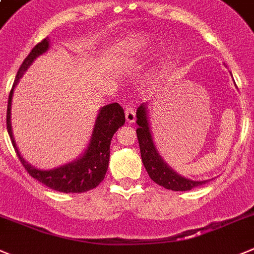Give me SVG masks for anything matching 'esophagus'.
<instances>
[{"label": "esophagus", "instance_id": "esophagus-1", "mask_svg": "<svg viewBox=\"0 0 254 254\" xmlns=\"http://www.w3.org/2000/svg\"><path fill=\"white\" fill-rule=\"evenodd\" d=\"M126 120H127V122L128 123H133L134 121H136V112H134L133 108H131V107H128V108H126Z\"/></svg>", "mask_w": 254, "mask_h": 254}]
</instances>
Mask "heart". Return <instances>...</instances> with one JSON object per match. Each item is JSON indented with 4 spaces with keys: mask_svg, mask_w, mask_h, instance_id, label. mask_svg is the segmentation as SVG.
<instances>
[{
    "mask_svg": "<svg viewBox=\"0 0 254 254\" xmlns=\"http://www.w3.org/2000/svg\"><path fill=\"white\" fill-rule=\"evenodd\" d=\"M153 45V39L148 34H134L125 41V59L129 60L146 54Z\"/></svg>",
    "mask_w": 254,
    "mask_h": 254,
    "instance_id": "1",
    "label": "heart"
}]
</instances>
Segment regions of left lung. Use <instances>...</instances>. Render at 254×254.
<instances>
[{
    "label": "left lung",
    "mask_w": 254,
    "mask_h": 254,
    "mask_svg": "<svg viewBox=\"0 0 254 254\" xmlns=\"http://www.w3.org/2000/svg\"><path fill=\"white\" fill-rule=\"evenodd\" d=\"M147 112V104L145 103L137 108L136 123L138 125V128L136 129V132L139 143V151H141V159H142L143 166H145L148 176L160 186L165 189L174 190V191H188V190H191L196 186L205 184L208 180L195 181L179 175L176 171H174V169H171L164 161L152 139Z\"/></svg>",
    "instance_id": "1"
}]
</instances>
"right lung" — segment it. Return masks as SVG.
I'll return each mask as SVG.
<instances>
[{
  "label": "right lung",
  "instance_id": "1",
  "mask_svg": "<svg viewBox=\"0 0 254 254\" xmlns=\"http://www.w3.org/2000/svg\"><path fill=\"white\" fill-rule=\"evenodd\" d=\"M49 49V39H44L41 43L37 44L27 55L24 63L21 64L17 71L15 81H13L12 89L8 95V104H7V116L6 125L7 132L10 134L11 142L15 147L16 155L21 161L22 166L25 167L27 173L40 181L41 184L46 185L53 190L60 192H84L92 190L103 181L106 176L107 169L109 162V146L113 134L117 132L121 126L125 125V112L118 103H111L102 107L95 120L94 128H93L92 136H90L89 145L87 150L80 157L74 161L65 164L63 166L51 170H40L35 166H31L29 162L21 156L15 139L12 134V126H11V102H12L13 89L17 85L18 80L25 71L27 70L34 60L41 54L46 53Z\"/></svg>",
  "mask_w": 254,
  "mask_h": 254
}]
</instances>
